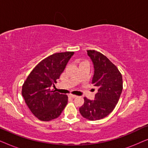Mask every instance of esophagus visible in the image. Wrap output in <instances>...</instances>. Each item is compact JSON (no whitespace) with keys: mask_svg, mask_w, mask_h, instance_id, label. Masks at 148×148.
<instances>
[{"mask_svg":"<svg viewBox=\"0 0 148 148\" xmlns=\"http://www.w3.org/2000/svg\"><path fill=\"white\" fill-rule=\"evenodd\" d=\"M69 98H76L77 96L76 95H73V94H69Z\"/></svg>","mask_w":148,"mask_h":148,"instance_id":"esophagus-1","label":"esophagus"}]
</instances>
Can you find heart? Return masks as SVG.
<instances>
[{
  "instance_id": "heart-1",
  "label": "heart",
  "mask_w": 148,
  "mask_h": 148,
  "mask_svg": "<svg viewBox=\"0 0 148 148\" xmlns=\"http://www.w3.org/2000/svg\"><path fill=\"white\" fill-rule=\"evenodd\" d=\"M87 62V61H83V62ZM82 62H81V63H82Z\"/></svg>"
}]
</instances>
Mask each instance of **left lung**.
Masks as SVG:
<instances>
[{
  "instance_id": "obj_1",
  "label": "left lung",
  "mask_w": 148,
  "mask_h": 148,
  "mask_svg": "<svg viewBox=\"0 0 148 148\" xmlns=\"http://www.w3.org/2000/svg\"><path fill=\"white\" fill-rule=\"evenodd\" d=\"M94 67L92 84L98 88L95 100L85 97L79 108L82 116L90 121L100 120L112 112L119 102L123 90V77L118 68L101 52L87 50Z\"/></svg>"
}]
</instances>
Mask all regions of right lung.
Listing matches in <instances>:
<instances>
[{"instance_id":"1","label":"right lung","mask_w":148,"mask_h":148,"mask_svg":"<svg viewBox=\"0 0 148 148\" xmlns=\"http://www.w3.org/2000/svg\"><path fill=\"white\" fill-rule=\"evenodd\" d=\"M74 52L52 54L40 61L24 82L21 94L34 116L42 121L58 118L68 102V96L51 90Z\"/></svg>"}]
</instances>
